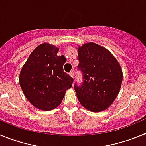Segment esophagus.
Masks as SVG:
<instances>
[{"mask_svg": "<svg viewBox=\"0 0 146 146\" xmlns=\"http://www.w3.org/2000/svg\"><path fill=\"white\" fill-rule=\"evenodd\" d=\"M69 75H70L71 77H72V78H74V72H72H72H69Z\"/></svg>", "mask_w": 146, "mask_h": 146, "instance_id": "1", "label": "esophagus"}]
</instances>
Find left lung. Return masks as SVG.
Returning <instances> with one entry per match:
<instances>
[{"label": "left lung", "instance_id": "left-lung-1", "mask_svg": "<svg viewBox=\"0 0 146 146\" xmlns=\"http://www.w3.org/2000/svg\"><path fill=\"white\" fill-rule=\"evenodd\" d=\"M77 69L82 74V83L75 82L77 99L91 112H101L111 105L121 88L123 73L115 58L107 49L93 42L78 48Z\"/></svg>", "mask_w": 146, "mask_h": 146}]
</instances>
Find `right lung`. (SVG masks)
Masks as SVG:
<instances>
[{"instance_id": "add662e5", "label": "right lung", "mask_w": 146, "mask_h": 146, "mask_svg": "<svg viewBox=\"0 0 146 146\" xmlns=\"http://www.w3.org/2000/svg\"><path fill=\"white\" fill-rule=\"evenodd\" d=\"M58 48L48 43L38 45L29 55L20 74V85L33 106L48 111L61 103L73 78L64 72L66 59L58 56Z\"/></svg>"}]
</instances>
